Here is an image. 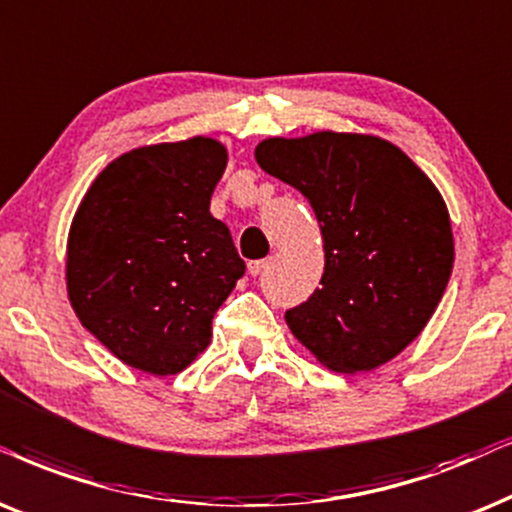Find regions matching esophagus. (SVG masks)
Instances as JSON below:
<instances>
[{
    "label": "esophagus",
    "instance_id": "34e87169",
    "mask_svg": "<svg viewBox=\"0 0 512 512\" xmlns=\"http://www.w3.org/2000/svg\"><path fill=\"white\" fill-rule=\"evenodd\" d=\"M247 268H249V275L251 277H258L263 272V268H265V261H251Z\"/></svg>",
    "mask_w": 512,
    "mask_h": 512
}]
</instances>
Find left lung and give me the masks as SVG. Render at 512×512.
Returning a JSON list of instances; mask_svg holds the SVG:
<instances>
[{
    "mask_svg": "<svg viewBox=\"0 0 512 512\" xmlns=\"http://www.w3.org/2000/svg\"><path fill=\"white\" fill-rule=\"evenodd\" d=\"M256 162L308 199L324 275L287 310L291 334L334 371H369L421 334L447 289L454 237L433 181L397 145L317 131L268 138Z\"/></svg>",
    "mask_w": 512,
    "mask_h": 512,
    "instance_id": "1",
    "label": "left lung"
}]
</instances>
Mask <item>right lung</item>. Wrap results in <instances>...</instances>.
<instances>
[{
  "mask_svg": "<svg viewBox=\"0 0 512 512\" xmlns=\"http://www.w3.org/2000/svg\"><path fill=\"white\" fill-rule=\"evenodd\" d=\"M228 152L214 138L136 148L105 167L68 237V296L86 331L145 374L183 371L244 275L209 204Z\"/></svg>",
  "mask_w": 512,
  "mask_h": 512,
  "instance_id": "obj_1",
  "label": "right lung"
}]
</instances>
